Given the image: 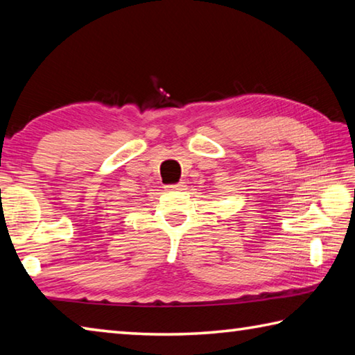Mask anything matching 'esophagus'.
Returning <instances> with one entry per match:
<instances>
[{"instance_id": "1", "label": "esophagus", "mask_w": 355, "mask_h": 355, "mask_svg": "<svg viewBox=\"0 0 355 355\" xmlns=\"http://www.w3.org/2000/svg\"><path fill=\"white\" fill-rule=\"evenodd\" d=\"M183 184H184L183 182H180V183H177V184H171V186H167V188H169V189H183V188H184Z\"/></svg>"}]
</instances>
